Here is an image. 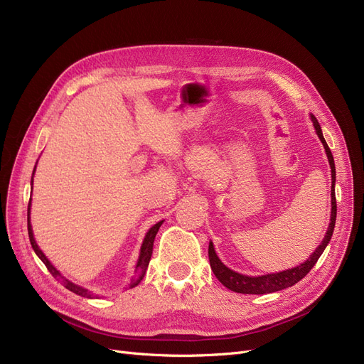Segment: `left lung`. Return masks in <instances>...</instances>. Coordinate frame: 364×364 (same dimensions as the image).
Masks as SVG:
<instances>
[{
  "mask_svg": "<svg viewBox=\"0 0 364 364\" xmlns=\"http://www.w3.org/2000/svg\"><path fill=\"white\" fill-rule=\"evenodd\" d=\"M311 119L314 122V127L316 129V134L319 137V140L323 141L324 149L328 158V163L331 167V216H330V224L327 228L326 236L323 239V242L319 243L318 248L315 250V252L309 257V259L304 261L303 264L288 269V270H282L278 273H269V274H263V276H246V274H240L237 272H232L231 269H228L227 266H224L221 263V259L218 258L215 250H213V243H209V261H210V269L213 270L215 276L218 278L224 287H227L228 289L235 293H242V294H267V293H274V291H281L284 288L293 287L294 284H297L299 281H301L304 276L309 273V270L315 266V263L318 261V258L321 257V254L324 252L327 243L331 239L333 230H334V223H336V196H334V182H336V168H334V159L331 155L330 148L327 146V143L324 140L321 127H319L318 121L314 114H311Z\"/></svg>",
  "mask_w": 364,
  "mask_h": 364,
  "instance_id": "8db88e82",
  "label": "left lung"
}]
</instances>
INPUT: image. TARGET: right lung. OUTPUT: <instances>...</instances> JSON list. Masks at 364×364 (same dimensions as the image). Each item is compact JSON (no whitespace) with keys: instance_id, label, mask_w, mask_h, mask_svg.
I'll return each instance as SVG.
<instances>
[{"instance_id":"add662e5","label":"right lung","mask_w":364,"mask_h":364,"mask_svg":"<svg viewBox=\"0 0 364 364\" xmlns=\"http://www.w3.org/2000/svg\"><path fill=\"white\" fill-rule=\"evenodd\" d=\"M33 174H34V173H33ZM30 205H31V198H30ZM163 223H164V221L156 223L154 227L149 228V231L146 232V236H144L143 245H141V248H140L139 261H137V264H136V274H134V278L132 279V284H129V288H133V287L139 285L140 281L143 279L144 273H146L148 266H149V261H151V257H152L154 240H155L156 232H158V230H159V227H161ZM28 236H30V242H31L33 250L36 251V254L38 255V258L43 261V263H45V266H46L48 270L52 273L53 278H56L67 289H70V291H73V293L77 294V296H82V297H92L91 293L88 291V289H85V288H82V287H79V285H75L73 282H70L68 279H65L64 276L50 264V261L46 258V255L40 251V248H38L36 240H34V236H33V228H31V223H30V206H28Z\"/></svg>"}]
</instances>
